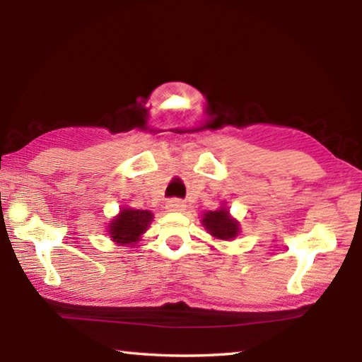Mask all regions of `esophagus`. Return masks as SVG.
Returning <instances> with one entry per match:
<instances>
[{"label":"esophagus","instance_id":"obj_1","mask_svg":"<svg viewBox=\"0 0 362 362\" xmlns=\"http://www.w3.org/2000/svg\"><path fill=\"white\" fill-rule=\"evenodd\" d=\"M166 209L170 212H182V211H185V203L177 198H173L166 203Z\"/></svg>","mask_w":362,"mask_h":362}]
</instances>
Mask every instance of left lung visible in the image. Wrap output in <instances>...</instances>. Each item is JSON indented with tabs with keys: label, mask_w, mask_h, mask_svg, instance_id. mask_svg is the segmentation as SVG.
Masks as SVG:
<instances>
[{
	"label": "left lung",
	"mask_w": 362,
	"mask_h": 362,
	"mask_svg": "<svg viewBox=\"0 0 362 362\" xmlns=\"http://www.w3.org/2000/svg\"><path fill=\"white\" fill-rule=\"evenodd\" d=\"M201 222H203L207 233H211L217 240L228 241L236 238L238 233H240V222L230 216V211L226 207L203 214Z\"/></svg>",
	"instance_id": "1"
}]
</instances>
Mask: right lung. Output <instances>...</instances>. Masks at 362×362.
I'll use <instances>...</instances> for the list:
<instances>
[{"label":"right lung","mask_w":362,"mask_h":362,"mask_svg":"<svg viewBox=\"0 0 362 362\" xmlns=\"http://www.w3.org/2000/svg\"><path fill=\"white\" fill-rule=\"evenodd\" d=\"M153 220L150 211L121 209L108 225V235L118 244H136Z\"/></svg>","instance_id":"add662e5"}]
</instances>
